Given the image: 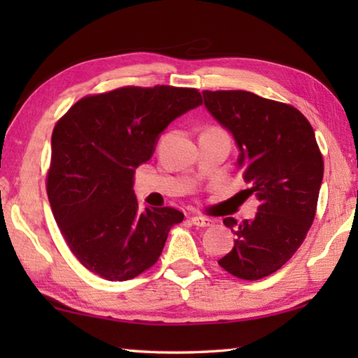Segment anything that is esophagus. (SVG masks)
<instances>
[{"label": "esophagus", "instance_id": "obj_1", "mask_svg": "<svg viewBox=\"0 0 358 358\" xmlns=\"http://www.w3.org/2000/svg\"><path fill=\"white\" fill-rule=\"evenodd\" d=\"M191 222L194 224V226H197V227H210V226H213V221L208 220V217H202V216H192L191 217Z\"/></svg>", "mask_w": 358, "mask_h": 358}]
</instances>
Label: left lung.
I'll return each mask as SVG.
<instances>
[{
	"mask_svg": "<svg viewBox=\"0 0 358 358\" xmlns=\"http://www.w3.org/2000/svg\"><path fill=\"white\" fill-rule=\"evenodd\" d=\"M202 94L211 117L237 143L243 192L259 201L254 220L222 221L235 240L217 264L256 281L280 270L305 240L324 178L322 155L310 121L295 107L240 90Z\"/></svg>",
	"mask_w": 358,
	"mask_h": 358,
	"instance_id": "obj_1",
	"label": "left lung"
}]
</instances>
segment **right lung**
<instances>
[{"mask_svg": "<svg viewBox=\"0 0 358 358\" xmlns=\"http://www.w3.org/2000/svg\"><path fill=\"white\" fill-rule=\"evenodd\" d=\"M202 106L194 88L124 87L87 96L52 134L47 196L72 254L107 281L132 280L159 259L185 215L138 207L132 178L175 118Z\"/></svg>", "mask_w": 358, "mask_h": 358, "instance_id": "right-lung-1", "label": "right lung"}]
</instances>
